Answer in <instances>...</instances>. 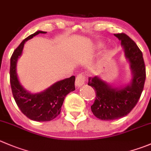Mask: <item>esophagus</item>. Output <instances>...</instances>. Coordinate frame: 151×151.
<instances>
[{"label":"esophagus","instance_id":"esophagus-1","mask_svg":"<svg viewBox=\"0 0 151 151\" xmlns=\"http://www.w3.org/2000/svg\"><path fill=\"white\" fill-rule=\"evenodd\" d=\"M86 81V77L83 74H79L76 77L75 85L77 88H80L83 86Z\"/></svg>","mask_w":151,"mask_h":151}]
</instances>
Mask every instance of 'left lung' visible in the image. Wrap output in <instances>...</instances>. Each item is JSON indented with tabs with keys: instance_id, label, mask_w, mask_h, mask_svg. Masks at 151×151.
<instances>
[{
	"instance_id": "8db88e82",
	"label": "left lung",
	"mask_w": 151,
	"mask_h": 151,
	"mask_svg": "<svg viewBox=\"0 0 151 151\" xmlns=\"http://www.w3.org/2000/svg\"><path fill=\"white\" fill-rule=\"evenodd\" d=\"M114 35L121 40L125 58L130 62L132 80L125 87L113 88L98 76L89 77L88 85L96 93L91 108L93 115L102 120H114L128 115L141 96L146 78L142 53L135 42L124 33Z\"/></svg>"
}]
</instances>
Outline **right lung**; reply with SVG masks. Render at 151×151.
I'll return each instance as SVG.
<instances>
[{
  "label": "right lung",
  "instance_id": "1",
  "mask_svg": "<svg viewBox=\"0 0 151 151\" xmlns=\"http://www.w3.org/2000/svg\"><path fill=\"white\" fill-rule=\"evenodd\" d=\"M46 33L37 31L27 37L14 51L10 60V84L16 104L25 116L37 122H48L57 117L60 114L66 95L75 90L74 76L57 82L43 91L37 93H29L20 85L16 73V64L24 43L35 35Z\"/></svg>",
  "mask_w": 151,
  "mask_h": 151
}]
</instances>
